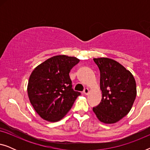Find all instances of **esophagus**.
Segmentation results:
<instances>
[{
	"label": "esophagus",
	"instance_id": "34e87169",
	"mask_svg": "<svg viewBox=\"0 0 150 150\" xmlns=\"http://www.w3.org/2000/svg\"><path fill=\"white\" fill-rule=\"evenodd\" d=\"M88 93H89V89H88L87 88H85V89L83 90V93L85 94V95H87Z\"/></svg>",
	"mask_w": 150,
	"mask_h": 150
}]
</instances>
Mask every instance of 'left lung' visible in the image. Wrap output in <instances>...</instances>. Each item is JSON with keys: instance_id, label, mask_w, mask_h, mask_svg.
<instances>
[{"instance_id": "obj_1", "label": "left lung", "mask_w": 150, "mask_h": 150, "mask_svg": "<svg viewBox=\"0 0 150 150\" xmlns=\"http://www.w3.org/2000/svg\"><path fill=\"white\" fill-rule=\"evenodd\" d=\"M100 72L102 98L93 111L100 122L114 124L130 112L137 96L134 78L130 71L108 58L93 59Z\"/></svg>"}]
</instances>
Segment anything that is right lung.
Here are the masks:
<instances>
[{"instance_id": "right-lung-1", "label": "right lung", "mask_w": 150, "mask_h": 150, "mask_svg": "<svg viewBox=\"0 0 150 150\" xmlns=\"http://www.w3.org/2000/svg\"><path fill=\"white\" fill-rule=\"evenodd\" d=\"M79 59L57 55L34 69L27 91L32 106L41 117L49 122L60 120L71 109L81 93L72 89L69 74Z\"/></svg>"}]
</instances>
